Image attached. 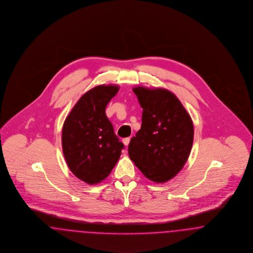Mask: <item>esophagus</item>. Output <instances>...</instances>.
<instances>
[{
  "instance_id": "1",
  "label": "esophagus",
  "mask_w": 253,
  "mask_h": 253,
  "mask_svg": "<svg viewBox=\"0 0 253 253\" xmlns=\"http://www.w3.org/2000/svg\"><path fill=\"white\" fill-rule=\"evenodd\" d=\"M129 142H130V138H129V137H127V138H124V139H123V143H124V145L126 146H128Z\"/></svg>"
}]
</instances>
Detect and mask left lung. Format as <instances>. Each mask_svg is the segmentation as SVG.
Listing matches in <instances>:
<instances>
[{
  "instance_id": "8db88e82",
  "label": "left lung",
  "mask_w": 253,
  "mask_h": 253,
  "mask_svg": "<svg viewBox=\"0 0 253 253\" xmlns=\"http://www.w3.org/2000/svg\"><path fill=\"white\" fill-rule=\"evenodd\" d=\"M143 108L142 126L130 140L128 155L147 179L165 183L180 172L188 159L193 123L179 99L165 88L132 89Z\"/></svg>"
}]
</instances>
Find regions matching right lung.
<instances>
[{"label": "right lung", "instance_id": "add662e5", "mask_svg": "<svg viewBox=\"0 0 253 253\" xmlns=\"http://www.w3.org/2000/svg\"><path fill=\"white\" fill-rule=\"evenodd\" d=\"M118 90L115 84L91 88L81 97L63 126L62 146L67 166L89 185L107 178L124 148L106 115L107 105Z\"/></svg>", "mask_w": 253, "mask_h": 253}]
</instances>
